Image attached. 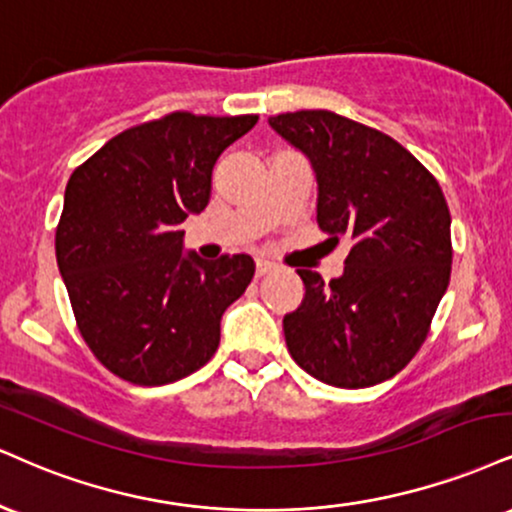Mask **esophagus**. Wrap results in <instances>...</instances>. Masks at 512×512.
<instances>
[{"label": "esophagus", "instance_id": "34e87169", "mask_svg": "<svg viewBox=\"0 0 512 512\" xmlns=\"http://www.w3.org/2000/svg\"><path fill=\"white\" fill-rule=\"evenodd\" d=\"M255 269H257V276H264V274L274 272L276 264L269 262V260H257V262H255Z\"/></svg>", "mask_w": 512, "mask_h": 512}]
</instances>
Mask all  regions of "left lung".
<instances>
[{"mask_svg": "<svg viewBox=\"0 0 512 512\" xmlns=\"http://www.w3.org/2000/svg\"><path fill=\"white\" fill-rule=\"evenodd\" d=\"M317 176V224L350 252L338 279L298 269L288 353L338 389H365L415 357L451 281V212L439 181L386 133L326 109L269 119Z\"/></svg>", "mask_w": 512, "mask_h": 512, "instance_id": "obj_1", "label": "left lung"}]
</instances>
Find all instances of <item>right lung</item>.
Masks as SVG:
<instances>
[{
  "label": "right lung",
  "mask_w": 512,
  "mask_h": 512,
  "mask_svg": "<svg viewBox=\"0 0 512 512\" xmlns=\"http://www.w3.org/2000/svg\"><path fill=\"white\" fill-rule=\"evenodd\" d=\"M255 123L166 114L119 133L71 174L57 264L80 336L116 377L171 384L217 353L221 315L255 262L183 255L181 224L207 207L219 155Z\"/></svg>",
  "instance_id": "1"
}]
</instances>
